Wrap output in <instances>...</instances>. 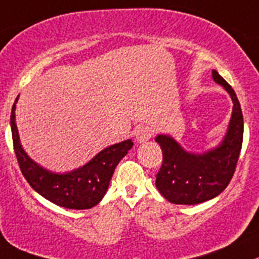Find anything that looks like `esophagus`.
Here are the masks:
<instances>
[{
    "label": "esophagus",
    "instance_id": "esophagus-1",
    "mask_svg": "<svg viewBox=\"0 0 259 259\" xmlns=\"http://www.w3.org/2000/svg\"><path fill=\"white\" fill-rule=\"evenodd\" d=\"M152 137V130L149 129L146 125H142V126H138L135 130V139H137L138 143H144Z\"/></svg>",
    "mask_w": 259,
    "mask_h": 259
}]
</instances>
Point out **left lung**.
<instances>
[{"label": "left lung", "mask_w": 259, "mask_h": 259, "mask_svg": "<svg viewBox=\"0 0 259 259\" xmlns=\"http://www.w3.org/2000/svg\"><path fill=\"white\" fill-rule=\"evenodd\" d=\"M212 78L230 94L234 103L228 132L221 143L203 153H192L170 135L156 137L163 154L162 166L156 175V187L174 204H198L217 197L235 172L243 144V113L230 84L216 70H212Z\"/></svg>", "instance_id": "1"}]
</instances>
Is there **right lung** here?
I'll return each instance as SVG.
<instances>
[{
  "instance_id": "right-lung-1",
  "label": "right lung",
  "mask_w": 259,
  "mask_h": 259,
  "mask_svg": "<svg viewBox=\"0 0 259 259\" xmlns=\"http://www.w3.org/2000/svg\"><path fill=\"white\" fill-rule=\"evenodd\" d=\"M19 98V97H18ZM18 98L11 110V133L16 158L24 178L43 198L69 209H88L106 194L116 166L132 149V139L107 147L84 166L69 172H52L38 165L24 151L15 122Z\"/></svg>"
}]
</instances>
